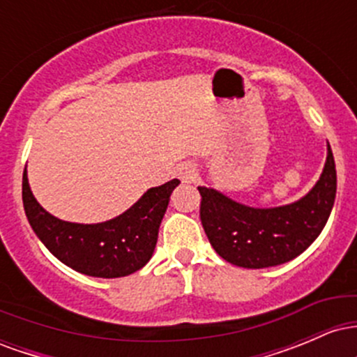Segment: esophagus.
I'll list each match as a JSON object with an SVG mask.
<instances>
[{
    "label": "esophagus",
    "instance_id": "1",
    "mask_svg": "<svg viewBox=\"0 0 357 357\" xmlns=\"http://www.w3.org/2000/svg\"><path fill=\"white\" fill-rule=\"evenodd\" d=\"M178 178L181 179L183 183H192L196 181V176H198V169L192 162H183V165L178 166V171H176Z\"/></svg>",
    "mask_w": 357,
    "mask_h": 357
}]
</instances>
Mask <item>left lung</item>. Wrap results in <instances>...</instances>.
I'll use <instances>...</instances> for the list:
<instances>
[{"instance_id": "obj_1", "label": "left lung", "mask_w": 357, "mask_h": 357, "mask_svg": "<svg viewBox=\"0 0 357 357\" xmlns=\"http://www.w3.org/2000/svg\"><path fill=\"white\" fill-rule=\"evenodd\" d=\"M335 162L331 146L324 171L304 198L278 208H250L211 188L198 186L199 218L221 258L243 268H267L301 255L321 235L335 199Z\"/></svg>"}]
</instances>
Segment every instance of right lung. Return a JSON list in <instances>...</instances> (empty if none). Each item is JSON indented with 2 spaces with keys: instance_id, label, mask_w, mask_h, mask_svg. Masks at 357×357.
Here are the masks:
<instances>
[{
  "instance_id": "1",
  "label": "right lung",
  "mask_w": 357,
  "mask_h": 357,
  "mask_svg": "<svg viewBox=\"0 0 357 357\" xmlns=\"http://www.w3.org/2000/svg\"><path fill=\"white\" fill-rule=\"evenodd\" d=\"M179 179L151 188L129 210L104 223L55 218L36 202L23 173V206L31 228L61 264L90 277L117 278L142 268L153 257L159 225Z\"/></svg>"
}]
</instances>
